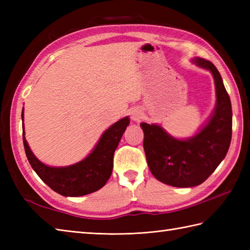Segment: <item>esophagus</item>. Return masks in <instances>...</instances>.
<instances>
[{
  "mask_svg": "<svg viewBox=\"0 0 250 250\" xmlns=\"http://www.w3.org/2000/svg\"><path fill=\"white\" fill-rule=\"evenodd\" d=\"M142 115H143V113L140 108H134L131 111V118L134 122L140 121V119L142 118Z\"/></svg>",
  "mask_w": 250,
  "mask_h": 250,
  "instance_id": "obj_1",
  "label": "esophagus"
}]
</instances>
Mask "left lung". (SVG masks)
<instances>
[{
    "label": "left lung",
    "instance_id": "8db88e82",
    "mask_svg": "<svg viewBox=\"0 0 250 250\" xmlns=\"http://www.w3.org/2000/svg\"><path fill=\"white\" fill-rule=\"evenodd\" d=\"M191 62L214 77L216 106L208 120L188 139L174 137L156 124H141L151 174L161 183L178 188L204 183L225 159L232 137V106L220 73L202 58H193Z\"/></svg>",
    "mask_w": 250,
    "mask_h": 250
}]
</instances>
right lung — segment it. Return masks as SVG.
<instances>
[{
	"instance_id": "right-lung-1",
	"label": "right lung",
	"mask_w": 250,
	"mask_h": 250,
	"mask_svg": "<svg viewBox=\"0 0 250 250\" xmlns=\"http://www.w3.org/2000/svg\"><path fill=\"white\" fill-rule=\"evenodd\" d=\"M21 118L23 121V110ZM129 124L128 116L115 122L104 131L97 145L86 158L67 167H49L40 161L25 140L23 125L25 155L39 177L57 193L64 196L86 195L98 191L107 183L113 172L114 152Z\"/></svg>"
}]
</instances>
